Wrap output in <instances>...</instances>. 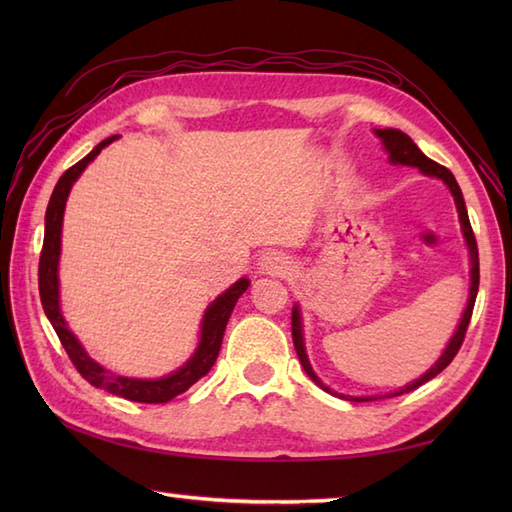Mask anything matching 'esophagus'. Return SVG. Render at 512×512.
Wrapping results in <instances>:
<instances>
[{"mask_svg": "<svg viewBox=\"0 0 512 512\" xmlns=\"http://www.w3.org/2000/svg\"><path fill=\"white\" fill-rule=\"evenodd\" d=\"M259 268H262V273L273 277L292 275V262L284 253H279V250H270V253H266L262 257V262H259Z\"/></svg>", "mask_w": 512, "mask_h": 512, "instance_id": "34e87169", "label": "esophagus"}]
</instances>
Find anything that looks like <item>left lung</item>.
Returning <instances> with one entry per match:
<instances>
[{
  "label": "left lung",
  "mask_w": 512,
  "mask_h": 512,
  "mask_svg": "<svg viewBox=\"0 0 512 512\" xmlns=\"http://www.w3.org/2000/svg\"><path fill=\"white\" fill-rule=\"evenodd\" d=\"M376 134L383 138V145L385 149L389 151V160L394 162V165H407V167H418L422 173H427V176H436L440 180L447 182V187L451 189L453 198H455V204H458V213H460V222H462V231H464V237H466V244H469L471 248V297H469V306H466L464 314H462V321L458 325V332L453 334L451 343L447 345V350H444V354L440 356V361L433 365L427 374H424L422 378L413 380L411 385L402 387L400 391H396L394 396H400V394H409V391H413L416 387L424 385L427 380L436 378L444 367H447L455 354L460 352V347L464 343V336H466V328H469L471 323V314H473V306H475V297H477V288H480V255H477V242H475V235H473V228H471V222H469V213H466V204H464V198H462V191L458 187V182H455L453 173L447 169L438 165V162H433L431 158H427L422 154V151L418 149V145L413 143V140L407 136L398 132V129H376ZM292 343H295V350H297V356L299 361L303 365V369H306V374L317 383L319 387H323L325 391H330L328 387H325L321 380L317 378V374L312 372V367L308 363V356H306V347H303V334H301V321H299V310L295 308L292 310ZM332 394V391H330ZM352 402H367V400H378L376 396H363V398H350Z\"/></svg>",
  "instance_id": "left-lung-1"
}]
</instances>
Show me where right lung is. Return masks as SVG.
Here are the masks:
<instances>
[{
  "mask_svg": "<svg viewBox=\"0 0 512 512\" xmlns=\"http://www.w3.org/2000/svg\"><path fill=\"white\" fill-rule=\"evenodd\" d=\"M114 138L116 136L103 140V143L96 145L88 156L76 162V165H72L59 178L57 187L52 191V198L46 209V235H43V248L39 257V295H41L43 312H46V317L50 319L65 354L70 356L72 365L76 367V372L88 380L90 385L110 391V394L123 396L134 402H149V405H156V402H169L171 398L184 394V391H187L193 383H198L202 376L209 374L217 354H220L228 317H231L237 299L242 297L244 290L248 288V279H239L237 284L228 288L222 297H217L211 303V308L206 310L204 321H202L200 347L195 350L193 358L187 365L167 378L136 380V378H125V376H112L83 352V347L74 339V334L65 328V321L59 310L57 264H59V250H61V222H63L65 200H68V193L72 189L74 180L81 176L83 169L88 167L90 162L101 154V149L110 145Z\"/></svg>",
  "mask_w": 512,
  "mask_h": 512,
  "instance_id": "right-lung-1",
  "label": "right lung"
}]
</instances>
